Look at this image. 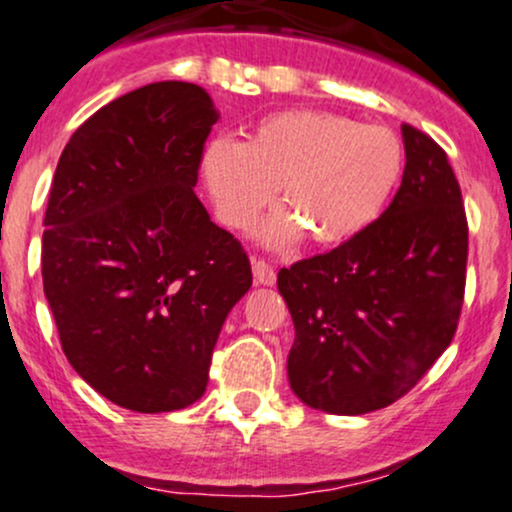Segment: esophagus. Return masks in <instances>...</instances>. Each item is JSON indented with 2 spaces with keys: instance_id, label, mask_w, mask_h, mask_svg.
Instances as JSON below:
<instances>
[{
  "instance_id": "34e87169",
  "label": "esophagus",
  "mask_w": 512,
  "mask_h": 512,
  "mask_svg": "<svg viewBox=\"0 0 512 512\" xmlns=\"http://www.w3.org/2000/svg\"><path fill=\"white\" fill-rule=\"evenodd\" d=\"M252 276H255V284L260 286H274L276 281L274 267L264 260H252Z\"/></svg>"
}]
</instances>
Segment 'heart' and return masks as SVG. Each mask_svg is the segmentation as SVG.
Returning <instances> with one entry per match:
<instances>
[{"mask_svg": "<svg viewBox=\"0 0 512 512\" xmlns=\"http://www.w3.org/2000/svg\"><path fill=\"white\" fill-rule=\"evenodd\" d=\"M404 175V146L392 129L361 125L322 110H281L262 117L248 142L216 139L204 149L202 178L219 219L245 231L272 204L260 228L267 245L308 236L337 248L383 216Z\"/></svg>", "mask_w": 512, "mask_h": 512, "instance_id": "heart-1", "label": "heart"}]
</instances>
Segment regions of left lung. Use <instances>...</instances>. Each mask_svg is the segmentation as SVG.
<instances>
[{
  "instance_id": "left-lung-1",
  "label": "left lung",
  "mask_w": 512,
  "mask_h": 512,
  "mask_svg": "<svg viewBox=\"0 0 512 512\" xmlns=\"http://www.w3.org/2000/svg\"><path fill=\"white\" fill-rule=\"evenodd\" d=\"M392 204L366 233L281 269L296 339L289 383L308 407L339 416L383 409L424 378L460 320L467 219L448 156L402 125Z\"/></svg>"
}]
</instances>
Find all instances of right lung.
<instances>
[{
	"instance_id": "add662e5",
	"label": "right lung",
	"mask_w": 512,
	"mask_h": 512,
	"mask_svg": "<svg viewBox=\"0 0 512 512\" xmlns=\"http://www.w3.org/2000/svg\"><path fill=\"white\" fill-rule=\"evenodd\" d=\"M216 120L202 86H142L76 129L52 178L43 289L62 351L139 414L204 395L226 315L252 286L248 255L195 195Z\"/></svg>"
}]
</instances>
